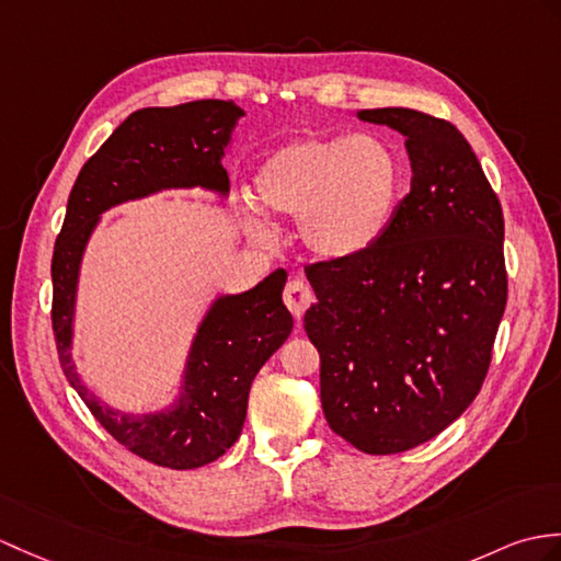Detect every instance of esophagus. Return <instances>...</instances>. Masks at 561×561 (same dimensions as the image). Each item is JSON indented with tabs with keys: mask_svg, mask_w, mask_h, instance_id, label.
I'll return each mask as SVG.
<instances>
[{
	"mask_svg": "<svg viewBox=\"0 0 561 561\" xmlns=\"http://www.w3.org/2000/svg\"><path fill=\"white\" fill-rule=\"evenodd\" d=\"M310 304H312V289H310V284L306 279L296 277V279H291L289 284L284 286V306L291 310V316L298 322H301L304 312H306V308Z\"/></svg>",
	"mask_w": 561,
	"mask_h": 561,
	"instance_id": "34e87169",
	"label": "esophagus"
}]
</instances>
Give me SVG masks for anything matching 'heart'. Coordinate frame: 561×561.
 Listing matches in <instances>:
<instances>
[{"mask_svg":"<svg viewBox=\"0 0 561 561\" xmlns=\"http://www.w3.org/2000/svg\"><path fill=\"white\" fill-rule=\"evenodd\" d=\"M245 225L267 237L270 217H296L298 239L322 260L354 257L382 239L403 191V169L377 136H310L272 152L253 179Z\"/></svg>","mask_w":561,"mask_h":561,"instance_id":"1","label":"heart"}]
</instances>
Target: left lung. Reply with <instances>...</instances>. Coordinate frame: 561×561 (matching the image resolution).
<instances>
[{
    "mask_svg": "<svg viewBox=\"0 0 561 561\" xmlns=\"http://www.w3.org/2000/svg\"><path fill=\"white\" fill-rule=\"evenodd\" d=\"M358 119L407 138L411 191L370 249L306 267L318 301L304 328L330 427L366 454H399L483 387L506 306L504 217L457 126L407 107Z\"/></svg>",
    "mask_w": 561,
    "mask_h": 561,
    "instance_id": "8db88e82",
    "label": "left lung"
}]
</instances>
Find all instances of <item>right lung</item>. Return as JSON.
<instances>
[{"instance_id":"obj_1","label":"right lung","mask_w":561,"mask_h":561,"mask_svg":"<svg viewBox=\"0 0 561 561\" xmlns=\"http://www.w3.org/2000/svg\"><path fill=\"white\" fill-rule=\"evenodd\" d=\"M241 116L231 100L134 112L83 164L51 255V330L64 375L119 445L176 471L219 459L239 439L253 377L294 330L282 304L286 272L275 270L243 294L219 296L193 336L179 399L164 411L131 415L102 403L76 373L78 270L90 233L110 207L164 188L201 186L227 195L221 158Z\"/></svg>"}]
</instances>
